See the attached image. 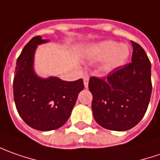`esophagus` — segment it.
Returning a JSON list of instances; mask_svg holds the SVG:
<instances>
[{"label": "esophagus", "instance_id": "obj_1", "mask_svg": "<svg viewBox=\"0 0 160 160\" xmlns=\"http://www.w3.org/2000/svg\"><path fill=\"white\" fill-rule=\"evenodd\" d=\"M84 86H85L86 88H88V77H85V78H84Z\"/></svg>", "mask_w": 160, "mask_h": 160}]
</instances>
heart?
<instances>
[{"label": "heart", "mask_w": 160, "mask_h": 160, "mask_svg": "<svg viewBox=\"0 0 160 160\" xmlns=\"http://www.w3.org/2000/svg\"><path fill=\"white\" fill-rule=\"evenodd\" d=\"M130 56L129 47L124 43L105 40L88 48L86 58L90 61H102L103 71L110 72L122 66Z\"/></svg>", "instance_id": "obj_1"}]
</instances>
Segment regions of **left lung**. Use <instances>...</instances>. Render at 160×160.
Returning <instances> with one entry per match:
<instances>
[{
  "mask_svg": "<svg viewBox=\"0 0 160 160\" xmlns=\"http://www.w3.org/2000/svg\"><path fill=\"white\" fill-rule=\"evenodd\" d=\"M133 46L132 62L112 71L104 78L91 77L92 111L101 127L127 131L143 118L152 96L151 62L139 44Z\"/></svg>",
  "mask_w": 160,
  "mask_h": 160,
  "instance_id": "obj_1",
  "label": "left lung"
}]
</instances>
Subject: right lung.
Masks as SVG:
<instances>
[{
  "instance_id": "add662e5",
  "label": "right lung",
  "mask_w": 160,
  "mask_h": 160,
  "mask_svg": "<svg viewBox=\"0 0 160 160\" xmlns=\"http://www.w3.org/2000/svg\"><path fill=\"white\" fill-rule=\"evenodd\" d=\"M41 36L28 42L17 60L13 81L16 107L29 127L41 131L61 128L69 118L78 95L83 90L82 79L65 81L58 77L42 78L34 71L38 45L46 43Z\"/></svg>"
}]
</instances>
